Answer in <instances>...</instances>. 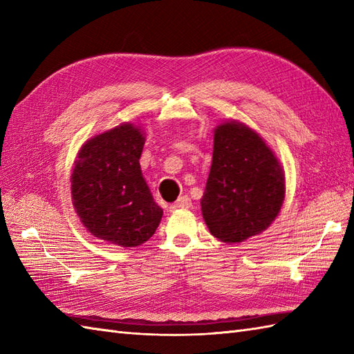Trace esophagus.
<instances>
[{"instance_id": "obj_1", "label": "esophagus", "mask_w": 354, "mask_h": 354, "mask_svg": "<svg viewBox=\"0 0 354 354\" xmlns=\"http://www.w3.org/2000/svg\"><path fill=\"white\" fill-rule=\"evenodd\" d=\"M190 207H192V199L189 196H183V198H179L175 204H171L169 208H170V212H176V209H185Z\"/></svg>"}]
</instances>
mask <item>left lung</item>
Here are the masks:
<instances>
[{
	"label": "left lung",
	"mask_w": 354,
	"mask_h": 354,
	"mask_svg": "<svg viewBox=\"0 0 354 354\" xmlns=\"http://www.w3.org/2000/svg\"><path fill=\"white\" fill-rule=\"evenodd\" d=\"M284 196V170L266 141L237 120L217 124L201 199L209 232L225 243L257 236L275 221Z\"/></svg>",
	"instance_id": "1"
}]
</instances>
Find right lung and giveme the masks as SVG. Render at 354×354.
I'll use <instances>...</instances> for the list:
<instances>
[{
    "mask_svg": "<svg viewBox=\"0 0 354 354\" xmlns=\"http://www.w3.org/2000/svg\"><path fill=\"white\" fill-rule=\"evenodd\" d=\"M145 131L122 123L89 138L71 171V199L84 227L104 242L133 248L155 234L162 208L142 178Z\"/></svg>",
    "mask_w": 354,
    "mask_h": 354,
    "instance_id": "1",
    "label": "right lung"
}]
</instances>
